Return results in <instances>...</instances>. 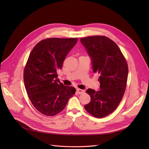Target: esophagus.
Instances as JSON below:
<instances>
[{"instance_id":"1","label":"esophagus","mask_w":149,"mask_h":149,"mask_svg":"<svg viewBox=\"0 0 149 149\" xmlns=\"http://www.w3.org/2000/svg\"><path fill=\"white\" fill-rule=\"evenodd\" d=\"M76 93L78 94H82L84 93V90L83 89H76Z\"/></svg>"}]
</instances>
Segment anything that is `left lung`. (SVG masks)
<instances>
[{
	"label": "left lung",
	"instance_id": "1",
	"mask_svg": "<svg viewBox=\"0 0 149 149\" xmlns=\"http://www.w3.org/2000/svg\"><path fill=\"white\" fill-rule=\"evenodd\" d=\"M80 40L91 58L101 88L98 91L87 89L91 101L84 108L95 118H104L114 112L123 97L128 76L127 61L117 44L106 36H89Z\"/></svg>",
	"mask_w": 149,
	"mask_h": 149
}]
</instances>
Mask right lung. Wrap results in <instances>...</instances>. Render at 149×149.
Here are the masks:
<instances>
[{
	"label": "right lung",
	"mask_w": 149,
	"mask_h": 149,
	"mask_svg": "<svg viewBox=\"0 0 149 149\" xmlns=\"http://www.w3.org/2000/svg\"><path fill=\"white\" fill-rule=\"evenodd\" d=\"M78 38H48L41 40L30 52L24 71L26 93L42 114L53 116L64 109L76 89L65 86L57 78L66 56Z\"/></svg>",
	"instance_id": "right-lung-1"
}]
</instances>
